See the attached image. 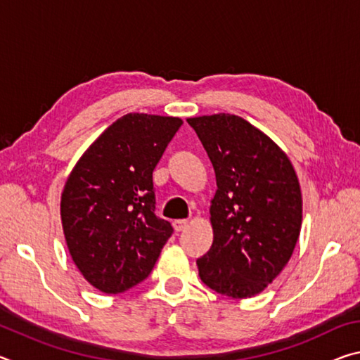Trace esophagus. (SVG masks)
Masks as SVG:
<instances>
[{"label": "esophagus", "instance_id": "34e87169", "mask_svg": "<svg viewBox=\"0 0 360 360\" xmlns=\"http://www.w3.org/2000/svg\"><path fill=\"white\" fill-rule=\"evenodd\" d=\"M188 225V221H186V219H178V221L173 222V227L176 231H182L184 229H187Z\"/></svg>", "mask_w": 360, "mask_h": 360}]
</instances>
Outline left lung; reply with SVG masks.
<instances>
[{
  "label": "left lung",
  "mask_w": 360,
  "mask_h": 360,
  "mask_svg": "<svg viewBox=\"0 0 360 360\" xmlns=\"http://www.w3.org/2000/svg\"><path fill=\"white\" fill-rule=\"evenodd\" d=\"M214 167L212 246L197 260L202 281L217 294H260L294 252L302 229V191L289 157L240 115L187 119Z\"/></svg>",
  "instance_id": "left-lung-1"
}]
</instances>
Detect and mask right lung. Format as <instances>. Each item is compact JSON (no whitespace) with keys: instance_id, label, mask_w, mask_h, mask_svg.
<instances>
[{"instance_id":"1","label":"right lung","mask_w":360,"mask_h":360,"mask_svg":"<svg viewBox=\"0 0 360 360\" xmlns=\"http://www.w3.org/2000/svg\"><path fill=\"white\" fill-rule=\"evenodd\" d=\"M181 125L179 117L125 114L89 146L65 182L66 246L82 276L105 294L148 278L173 233L154 214L152 172Z\"/></svg>"}]
</instances>
